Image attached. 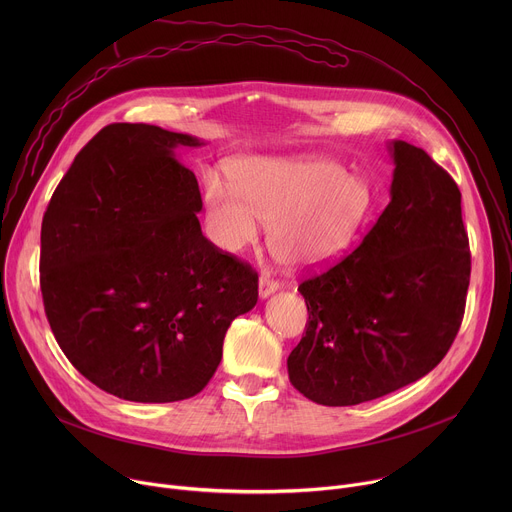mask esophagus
<instances>
[{"instance_id":"esophagus-1","label":"esophagus","mask_w":512,"mask_h":512,"mask_svg":"<svg viewBox=\"0 0 512 512\" xmlns=\"http://www.w3.org/2000/svg\"><path fill=\"white\" fill-rule=\"evenodd\" d=\"M279 289V283L275 281V279H271V277H261L259 279V298L261 300H265V298H269L271 294H275V291Z\"/></svg>"}]
</instances>
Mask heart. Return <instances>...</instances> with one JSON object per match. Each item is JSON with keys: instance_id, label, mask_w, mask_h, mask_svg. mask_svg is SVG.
I'll return each instance as SVG.
<instances>
[{"instance_id": "1", "label": "heart", "mask_w": 512, "mask_h": 512, "mask_svg": "<svg viewBox=\"0 0 512 512\" xmlns=\"http://www.w3.org/2000/svg\"><path fill=\"white\" fill-rule=\"evenodd\" d=\"M233 188L210 180L204 206L210 239L241 253L271 225L273 255L294 269L322 267L354 241L371 210V190L320 158L247 160L231 170Z\"/></svg>"}]
</instances>
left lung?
<instances>
[{
  "label": "left lung",
  "instance_id": "obj_1",
  "mask_svg": "<svg viewBox=\"0 0 512 512\" xmlns=\"http://www.w3.org/2000/svg\"><path fill=\"white\" fill-rule=\"evenodd\" d=\"M391 202L362 243L300 283L306 336L289 381L318 405L389 395L435 369L450 350L470 285L462 194L421 148L395 139Z\"/></svg>",
  "mask_w": 512,
  "mask_h": 512
}]
</instances>
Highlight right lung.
Listing matches in <instances>:
<instances>
[{
    "instance_id": "obj_1",
    "label": "right lung",
    "mask_w": 512,
    "mask_h": 512,
    "mask_svg": "<svg viewBox=\"0 0 512 512\" xmlns=\"http://www.w3.org/2000/svg\"><path fill=\"white\" fill-rule=\"evenodd\" d=\"M204 145L145 123L103 127L42 218L40 289L52 334L83 377L135 403L200 393L231 322L257 304V273L218 251L176 148Z\"/></svg>"
}]
</instances>
